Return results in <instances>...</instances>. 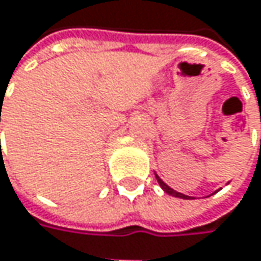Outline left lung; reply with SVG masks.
<instances>
[{
  "label": "left lung",
  "instance_id": "left-lung-1",
  "mask_svg": "<svg viewBox=\"0 0 261 261\" xmlns=\"http://www.w3.org/2000/svg\"><path fill=\"white\" fill-rule=\"evenodd\" d=\"M154 175H155V178H157V182L160 184V187H162V189H163V190H165V192H166L168 195H172V196H175V198H181V199H195L193 196H189V195H184V193H181V192H177V190H174L172 187H169V186H168L166 182L163 181V180H162V178H160V177H159L157 174H154ZM228 182H230V181H228ZM228 182H227V184H228ZM221 189H222V187H221ZM221 189H218L216 192H219ZM216 192H213L212 195H215ZM212 195H210V196H212Z\"/></svg>",
  "mask_w": 261,
  "mask_h": 261
}]
</instances>
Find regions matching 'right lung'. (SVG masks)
<instances>
[{
  "instance_id": "right-lung-1",
  "label": "right lung",
  "mask_w": 261,
  "mask_h": 261,
  "mask_svg": "<svg viewBox=\"0 0 261 261\" xmlns=\"http://www.w3.org/2000/svg\"><path fill=\"white\" fill-rule=\"evenodd\" d=\"M0 113H1V112H0Z\"/></svg>"
}]
</instances>
